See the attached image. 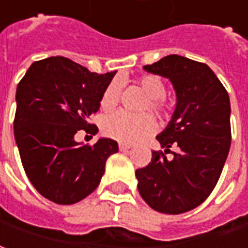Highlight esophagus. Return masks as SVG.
<instances>
[{
  "label": "esophagus",
  "instance_id": "esophagus-1",
  "mask_svg": "<svg viewBox=\"0 0 248 248\" xmlns=\"http://www.w3.org/2000/svg\"><path fill=\"white\" fill-rule=\"evenodd\" d=\"M119 148H120V151H127V149L132 148V145L127 143H120L119 144Z\"/></svg>",
  "mask_w": 248,
  "mask_h": 248
}]
</instances>
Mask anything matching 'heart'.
I'll use <instances>...</instances> for the list:
<instances>
[{
	"label": "heart",
	"instance_id": "b5f03b06",
	"mask_svg": "<svg viewBox=\"0 0 248 248\" xmlns=\"http://www.w3.org/2000/svg\"><path fill=\"white\" fill-rule=\"evenodd\" d=\"M139 85L147 94L144 109L155 112L156 115H164L167 110L166 85L160 77L155 75H144L139 78ZM121 87L119 81H112L105 88L101 96V109L109 110L115 108L120 100ZM156 121L148 113L131 115L124 110H117L105 117L101 124V129L107 138L113 139L123 143H133L140 139L149 136L156 131Z\"/></svg>",
	"mask_w": 248,
	"mask_h": 248
}]
</instances>
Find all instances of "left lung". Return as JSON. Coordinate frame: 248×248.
<instances>
[{"label":"left lung","instance_id":"1","mask_svg":"<svg viewBox=\"0 0 248 248\" xmlns=\"http://www.w3.org/2000/svg\"><path fill=\"white\" fill-rule=\"evenodd\" d=\"M143 69L170 78L176 108L156 136L164 152L154 151L148 166L136 170L139 192L155 211L183 214L202 204L220 177L231 145L230 97L208 65L183 56L170 54Z\"/></svg>","mask_w":248,"mask_h":248}]
</instances>
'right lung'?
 <instances>
[{
    "instance_id": "obj_1",
    "label": "right lung",
    "mask_w": 248,
    "mask_h": 248,
    "mask_svg": "<svg viewBox=\"0 0 248 248\" xmlns=\"http://www.w3.org/2000/svg\"><path fill=\"white\" fill-rule=\"evenodd\" d=\"M116 72L99 75L61 56L31 65L16 92L15 139L33 187L50 202L73 204L97 188L105 161L119 151L112 139L94 145L75 140L77 131L99 129L88 119Z\"/></svg>"
}]
</instances>
